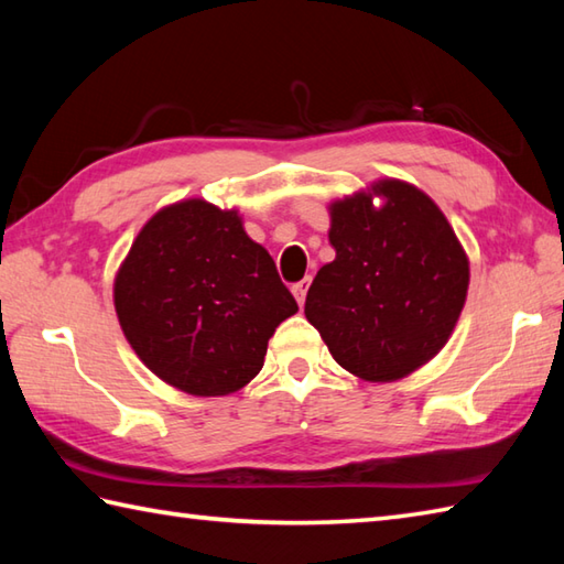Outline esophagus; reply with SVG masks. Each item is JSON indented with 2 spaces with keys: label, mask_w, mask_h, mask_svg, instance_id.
Segmentation results:
<instances>
[{
  "label": "esophagus",
  "mask_w": 564,
  "mask_h": 564,
  "mask_svg": "<svg viewBox=\"0 0 564 564\" xmlns=\"http://www.w3.org/2000/svg\"><path fill=\"white\" fill-rule=\"evenodd\" d=\"M307 289H310V279H303V281H297V283H293V295H295V301H297V305H305V295H307Z\"/></svg>",
  "instance_id": "obj_1"
}]
</instances>
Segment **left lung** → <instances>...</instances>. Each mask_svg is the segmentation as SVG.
Returning <instances> with one entry per match:
<instances>
[{"instance_id": "1", "label": "left lung", "mask_w": 564, "mask_h": 564, "mask_svg": "<svg viewBox=\"0 0 564 564\" xmlns=\"http://www.w3.org/2000/svg\"><path fill=\"white\" fill-rule=\"evenodd\" d=\"M329 218L337 257L310 285L307 322L358 378L392 382L414 373L446 346L470 283L451 223L400 178L334 200Z\"/></svg>"}]
</instances>
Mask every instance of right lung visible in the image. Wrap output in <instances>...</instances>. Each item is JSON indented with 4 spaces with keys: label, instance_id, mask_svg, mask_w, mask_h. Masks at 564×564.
<instances>
[{
    "label": "right lung",
    "instance_id": "obj_1",
    "mask_svg": "<svg viewBox=\"0 0 564 564\" xmlns=\"http://www.w3.org/2000/svg\"><path fill=\"white\" fill-rule=\"evenodd\" d=\"M128 344L154 376L196 398L237 392L297 303L237 210L203 198L158 210L113 281Z\"/></svg>",
    "mask_w": 564,
    "mask_h": 564
}]
</instances>
